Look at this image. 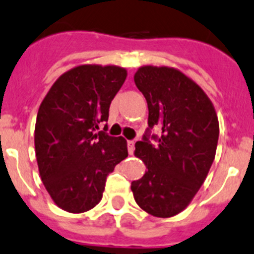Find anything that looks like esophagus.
<instances>
[{"label":"esophagus","instance_id":"obj_1","mask_svg":"<svg viewBox=\"0 0 254 254\" xmlns=\"http://www.w3.org/2000/svg\"><path fill=\"white\" fill-rule=\"evenodd\" d=\"M134 148H135V143H134V141H132V140L127 141V151H129V154L134 153Z\"/></svg>","mask_w":254,"mask_h":254}]
</instances>
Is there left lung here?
I'll return each mask as SVG.
<instances>
[{"label":"left lung","mask_w":254,"mask_h":254,"mask_svg":"<svg viewBox=\"0 0 254 254\" xmlns=\"http://www.w3.org/2000/svg\"><path fill=\"white\" fill-rule=\"evenodd\" d=\"M145 96L149 127L162 130L155 146L148 136L134 155L146 165L131 183L135 202L149 214L169 218L183 212L209 173L217 151L219 123L204 90L181 70L144 65L134 75Z\"/></svg>","instance_id":"8db88e82"}]
</instances>
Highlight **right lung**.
<instances>
[{
    "label": "right lung",
    "instance_id": "right-lung-1",
    "mask_svg": "<svg viewBox=\"0 0 254 254\" xmlns=\"http://www.w3.org/2000/svg\"><path fill=\"white\" fill-rule=\"evenodd\" d=\"M127 76V68L86 64L64 72L50 87L35 125L40 177L56 205L68 213L92 209L106 177L127 156L123 136L96 132Z\"/></svg>",
    "mask_w": 254,
    "mask_h": 254
}]
</instances>
